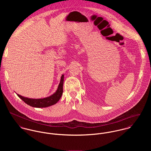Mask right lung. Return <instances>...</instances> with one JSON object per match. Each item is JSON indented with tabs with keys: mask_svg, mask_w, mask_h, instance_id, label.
Segmentation results:
<instances>
[{
	"mask_svg": "<svg viewBox=\"0 0 151 151\" xmlns=\"http://www.w3.org/2000/svg\"><path fill=\"white\" fill-rule=\"evenodd\" d=\"M63 81H64V75L63 74L61 77L60 83L59 85L56 92L52 95L42 99H30L25 97H23L21 95L17 94V96L22 99V100L27 105L35 107V108H46L56 104L60 99L63 92Z\"/></svg>",
	"mask_w": 151,
	"mask_h": 151,
	"instance_id": "1",
	"label": "right lung"
}]
</instances>
